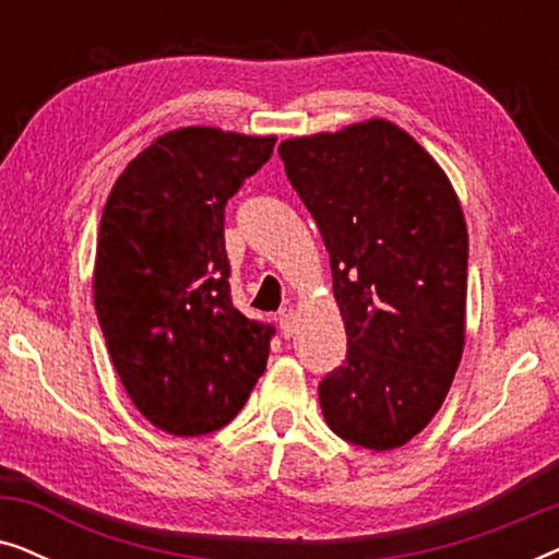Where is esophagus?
<instances>
[{
  "instance_id": "1",
  "label": "esophagus",
  "mask_w": 559,
  "mask_h": 559,
  "mask_svg": "<svg viewBox=\"0 0 559 559\" xmlns=\"http://www.w3.org/2000/svg\"><path fill=\"white\" fill-rule=\"evenodd\" d=\"M277 320H280L282 333H285V338H289V335H295V310L293 308H282Z\"/></svg>"
}]
</instances>
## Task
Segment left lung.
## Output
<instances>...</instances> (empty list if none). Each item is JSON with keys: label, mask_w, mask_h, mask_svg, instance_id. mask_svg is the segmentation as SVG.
<instances>
[{"label": "left lung", "mask_w": 559, "mask_h": 559, "mask_svg": "<svg viewBox=\"0 0 559 559\" xmlns=\"http://www.w3.org/2000/svg\"><path fill=\"white\" fill-rule=\"evenodd\" d=\"M331 254L348 350L318 386L331 430L392 450L435 417L465 338L468 234L440 165L392 121L280 144Z\"/></svg>", "instance_id": "1"}]
</instances>
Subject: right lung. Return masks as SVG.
I'll return each instance as SVG.
<instances>
[{
	"label": "right lung",
	"instance_id": "obj_1",
	"mask_svg": "<svg viewBox=\"0 0 559 559\" xmlns=\"http://www.w3.org/2000/svg\"><path fill=\"white\" fill-rule=\"evenodd\" d=\"M272 150L274 136L178 129L140 152L106 201L96 318L129 400L170 435L221 430L266 369L277 331L234 308L224 224Z\"/></svg>",
	"mask_w": 559,
	"mask_h": 559
}]
</instances>
